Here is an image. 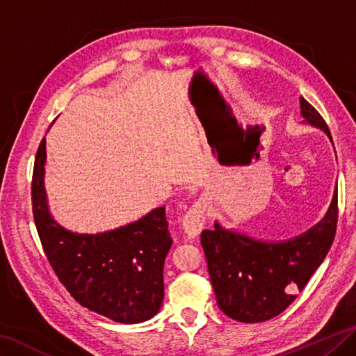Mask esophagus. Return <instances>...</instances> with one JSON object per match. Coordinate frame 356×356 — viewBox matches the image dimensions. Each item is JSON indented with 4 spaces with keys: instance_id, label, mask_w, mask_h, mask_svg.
<instances>
[{
    "instance_id": "obj_1",
    "label": "esophagus",
    "mask_w": 356,
    "mask_h": 356,
    "mask_svg": "<svg viewBox=\"0 0 356 356\" xmlns=\"http://www.w3.org/2000/svg\"><path fill=\"white\" fill-rule=\"evenodd\" d=\"M206 209H207V201L206 200H198L193 206L190 207L187 216L184 217V233L188 239H195L198 236L202 228H204L206 223Z\"/></svg>"
}]
</instances>
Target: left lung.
Segmentation results:
<instances>
[{
    "instance_id": "8db88e82",
    "label": "left lung",
    "mask_w": 356,
    "mask_h": 356,
    "mask_svg": "<svg viewBox=\"0 0 356 356\" xmlns=\"http://www.w3.org/2000/svg\"><path fill=\"white\" fill-rule=\"evenodd\" d=\"M300 107L304 123L321 129L332 143L325 120L302 97ZM336 222L334 190L323 218L291 239H257L220 222L213 229L202 231L201 244L218 307L242 323H258L284 312L323 263Z\"/></svg>"
}]
</instances>
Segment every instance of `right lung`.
I'll return each instance as SVG.
<instances>
[{
    "label": "right lung",
    "instance_id": "right-lung-1",
    "mask_svg": "<svg viewBox=\"0 0 356 356\" xmlns=\"http://www.w3.org/2000/svg\"><path fill=\"white\" fill-rule=\"evenodd\" d=\"M46 138L33 172V216L50 266L71 296L92 312L122 325L143 323L160 312L163 268L172 238L165 206L101 233H76L52 217L46 193Z\"/></svg>",
    "mask_w": 356,
    "mask_h": 356
}]
</instances>
